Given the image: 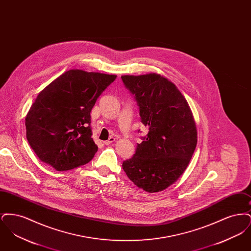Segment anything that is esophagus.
I'll list each match as a JSON object with an SVG mask.
<instances>
[{"label": "esophagus", "mask_w": 251, "mask_h": 251, "mask_svg": "<svg viewBox=\"0 0 251 251\" xmlns=\"http://www.w3.org/2000/svg\"><path fill=\"white\" fill-rule=\"evenodd\" d=\"M115 141H116V138H115V137H110L108 140L104 141L103 143L105 144V145H110V144H112L113 142H115Z\"/></svg>", "instance_id": "34e87169"}]
</instances>
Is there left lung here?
Instances as JSON below:
<instances>
[{
	"label": "left lung",
	"instance_id": "1",
	"mask_svg": "<svg viewBox=\"0 0 251 251\" xmlns=\"http://www.w3.org/2000/svg\"><path fill=\"white\" fill-rule=\"evenodd\" d=\"M149 127L135 154L122 164L128 178L148 193L167 189L188 167L198 142L190 106L178 87L161 74L122 75Z\"/></svg>",
	"mask_w": 251,
	"mask_h": 251
}]
</instances>
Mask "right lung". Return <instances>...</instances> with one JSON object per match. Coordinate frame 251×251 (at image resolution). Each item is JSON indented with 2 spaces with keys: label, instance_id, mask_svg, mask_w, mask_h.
<instances>
[{
  "label": "right lung",
  "instance_id": "add662e5",
  "mask_svg": "<svg viewBox=\"0 0 251 251\" xmlns=\"http://www.w3.org/2000/svg\"><path fill=\"white\" fill-rule=\"evenodd\" d=\"M117 75L70 70L39 92L26 118V137L37 157L57 171L81 167L98 147L90 112Z\"/></svg>",
  "mask_w": 251,
  "mask_h": 251
}]
</instances>
